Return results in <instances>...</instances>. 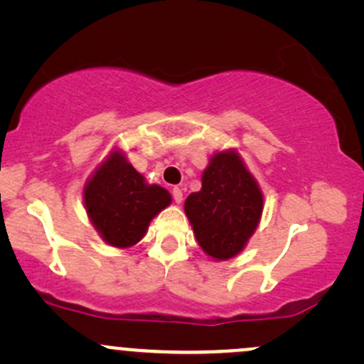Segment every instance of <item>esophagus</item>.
Here are the masks:
<instances>
[{"label":"esophagus","mask_w":364,"mask_h":364,"mask_svg":"<svg viewBox=\"0 0 364 364\" xmlns=\"http://www.w3.org/2000/svg\"><path fill=\"white\" fill-rule=\"evenodd\" d=\"M173 198H174V202H176V203L183 202V190H181V188H178V186L173 188Z\"/></svg>","instance_id":"34e87169"}]
</instances>
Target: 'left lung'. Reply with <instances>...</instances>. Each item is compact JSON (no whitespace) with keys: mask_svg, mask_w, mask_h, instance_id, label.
Masks as SVG:
<instances>
[{"mask_svg":"<svg viewBox=\"0 0 364 364\" xmlns=\"http://www.w3.org/2000/svg\"><path fill=\"white\" fill-rule=\"evenodd\" d=\"M262 210L260 188L236 150L212 156L202 174V190L185 202L196 241L214 260H229L243 252Z\"/></svg>","mask_w":364,"mask_h":364,"instance_id":"left-lung-1","label":"left lung"}]
</instances>
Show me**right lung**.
Masks as SVG:
<instances>
[{
	"label": "right lung",
	"instance_id": "add662e5",
	"mask_svg": "<svg viewBox=\"0 0 364 364\" xmlns=\"http://www.w3.org/2000/svg\"><path fill=\"white\" fill-rule=\"evenodd\" d=\"M83 203L107 245L129 248L145 236L150 220L169 205L171 195L166 188L145 183L124 154L112 150L83 186Z\"/></svg>",
	"mask_w": 364,
	"mask_h": 364
}]
</instances>
